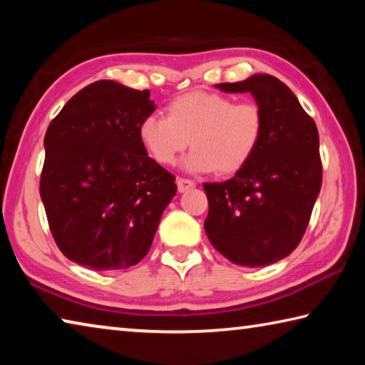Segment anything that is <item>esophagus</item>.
<instances>
[{
    "label": "esophagus",
    "instance_id": "esophagus-1",
    "mask_svg": "<svg viewBox=\"0 0 365 365\" xmlns=\"http://www.w3.org/2000/svg\"><path fill=\"white\" fill-rule=\"evenodd\" d=\"M193 187H195L193 180H188V178H177V188L180 193H185V191H188Z\"/></svg>",
    "mask_w": 365,
    "mask_h": 365
}]
</instances>
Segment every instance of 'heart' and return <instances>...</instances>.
Here are the masks:
<instances>
[{
	"label": "heart",
	"instance_id": "1",
	"mask_svg": "<svg viewBox=\"0 0 365 365\" xmlns=\"http://www.w3.org/2000/svg\"><path fill=\"white\" fill-rule=\"evenodd\" d=\"M264 135V113L252 101L235 103L232 96L190 91L174 98L168 117L150 114L138 123V138L146 153L160 165L183 159L191 174L232 175L255 156Z\"/></svg>",
	"mask_w": 365,
	"mask_h": 365
}]
</instances>
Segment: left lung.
Segmentation results:
<instances>
[{
  "mask_svg": "<svg viewBox=\"0 0 365 365\" xmlns=\"http://www.w3.org/2000/svg\"><path fill=\"white\" fill-rule=\"evenodd\" d=\"M215 88L251 93L264 113V135L255 156L230 180L202 185L209 201L205 230L233 264L270 265L299 245L322 187L316 122L269 73Z\"/></svg>",
  "mask_w": 365,
  "mask_h": 365,
  "instance_id": "8db88e82",
  "label": "left lung"
}]
</instances>
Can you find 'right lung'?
I'll use <instances>...</instances> for the list:
<instances>
[{
  "mask_svg": "<svg viewBox=\"0 0 365 365\" xmlns=\"http://www.w3.org/2000/svg\"><path fill=\"white\" fill-rule=\"evenodd\" d=\"M150 90L98 80L49 123L40 196L63 255L93 270H120L150 251L175 177L148 156L138 123Z\"/></svg>",
  "mask_w": 365,
  "mask_h": 365,
  "instance_id": "1",
  "label": "right lung"
}]
</instances>
